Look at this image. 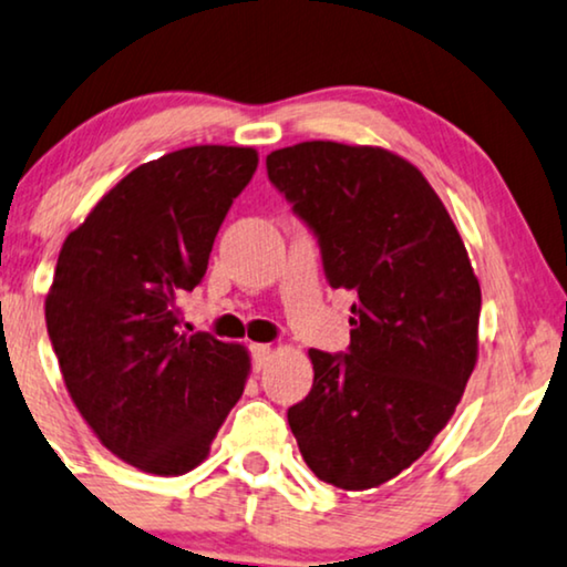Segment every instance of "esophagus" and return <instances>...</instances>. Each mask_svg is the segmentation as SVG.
Masks as SVG:
<instances>
[{
    "instance_id": "34e87169",
    "label": "esophagus",
    "mask_w": 567,
    "mask_h": 567,
    "mask_svg": "<svg viewBox=\"0 0 567 567\" xmlns=\"http://www.w3.org/2000/svg\"><path fill=\"white\" fill-rule=\"evenodd\" d=\"M271 358V347L269 344H251V362H254V371H261Z\"/></svg>"
}]
</instances>
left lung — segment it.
I'll return each mask as SVG.
<instances>
[{
    "instance_id": "left-lung-1",
    "label": "left lung",
    "mask_w": 567,
    "mask_h": 567,
    "mask_svg": "<svg viewBox=\"0 0 567 567\" xmlns=\"http://www.w3.org/2000/svg\"><path fill=\"white\" fill-rule=\"evenodd\" d=\"M269 181L319 238L331 288L352 290L350 347L308 350L313 389L288 410L316 477L379 487L425 454L477 362L482 292L425 176L389 150L300 142Z\"/></svg>"
}]
</instances>
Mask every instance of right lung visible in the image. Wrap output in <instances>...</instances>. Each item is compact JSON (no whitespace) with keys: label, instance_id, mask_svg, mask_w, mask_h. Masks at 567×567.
Masks as SVG:
<instances>
[{"label":"right lung","instance_id":"right-lung-1","mask_svg":"<svg viewBox=\"0 0 567 567\" xmlns=\"http://www.w3.org/2000/svg\"><path fill=\"white\" fill-rule=\"evenodd\" d=\"M254 147L196 145L121 178L66 236L47 329L66 391L97 441L142 472L202 464L244 394L246 347L178 334L181 298L251 181Z\"/></svg>","mask_w":567,"mask_h":567}]
</instances>
